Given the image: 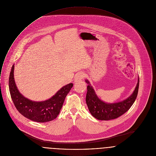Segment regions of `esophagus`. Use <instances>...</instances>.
<instances>
[{"label": "esophagus", "mask_w": 156, "mask_h": 156, "mask_svg": "<svg viewBox=\"0 0 156 156\" xmlns=\"http://www.w3.org/2000/svg\"><path fill=\"white\" fill-rule=\"evenodd\" d=\"M84 77V74L83 73H77L74 78V82H77L81 80Z\"/></svg>", "instance_id": "1"}]
</instances>
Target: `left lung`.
Returning a JSON list of instances; mask_svg holds the SVG:
<instances>
[{"instance_id":"obj_1","label":"left lung","mask_w":156,"mask_h":156,"mask_svg":"<svg viewBox=\"0 0 156 156\" xmlns=\"http://www.w3.org/2000/svg\"><path fill=\"white\" fill-rule=\"evenodd\" d=\"M85 82L88 84L86 103L91 114L100 120L114 119L125 113L135 102L139 87V78L138 77L136 87L131 95L122 101L108 103L99 98L88 79H85Z\"/></svg>"}]
</instances>
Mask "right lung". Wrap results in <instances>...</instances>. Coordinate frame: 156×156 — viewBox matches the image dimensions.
I'll return each instance as SVG.
<instances>
[{
	"mask_svg": "<svg viewBox=\"0 0 156 156\" xmlns=\"http://www.w3.org/2000/svg\"><path fill=\"white\" fill-rule=\"evenodd\" d=\"M14 65L9 77V90L12 101L18 111L34 122L44 123L51 121L58 115L65 99L73 86V83L62 87L54 96L44 101H34L23 96L19 91L14 77Z\"/></svg>",
	"mask_w": 156,
	"mask_h": 156,
	"instance_id": "1",
	"label": "right lung"
}]
</instances>
